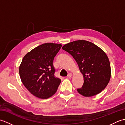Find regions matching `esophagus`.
<instances>
[{"label":"esophagus","instance_id":"1","mask_svg":"<svg viewBox=\"0 0 125 125\" xmlns=\"http://www.w3.org/2000/svg\"><path fill=\"white\" fill-rule=\"evenodd\" d=\"M72 77V74H71V73H69L68 75V78H70V77Z\"/></svg>","mask_w":125,"mask_h":125}]
</instances>
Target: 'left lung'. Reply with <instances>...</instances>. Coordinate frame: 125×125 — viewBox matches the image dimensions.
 Masks as SVG:
<instances>
[{"label":"left lung","instance_id":"1","mask_svg":"<svg viewBox=\"0 0 125 125\" xmlns=\"http://www.w3.org/2000/svg\"><path fill=\"white\" fill-rule=\"evenodd\" d=\"M62 49L74 58L83 74L84 82L81 88L77 89L79 94L92 97L105 89L111 78V67L107 56L102 49L82 40L66 44Z\"/></svg>","mask_w":125,"mask_h":125}]
</instances>
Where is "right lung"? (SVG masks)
<instances>
[{
  "mask_svg": "<svg viewBox=\"0 0 125 125\" xmlns=\"http://www.w3.org/2000/svg\"><path fill=\"white\" fill-rule=\"evenodd\" d=\"M62 45L42 44L28 52L19 67L23 84L34 96L47 99L57 91L61 79L55 76L54 57Z\"/></svg>",
  "mask_w": 125,
  "mask_h": 125,
  "instance_id": "add662e5",
  "label": "right lung"
}]
</instances>
